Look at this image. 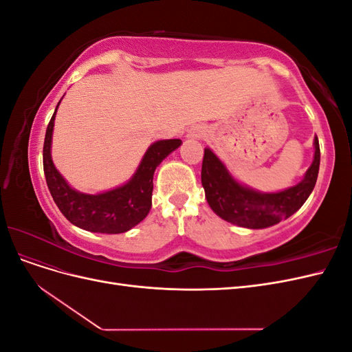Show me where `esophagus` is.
Returning <instances> with one entry per match:
<instances>
[{
    "label": "esophagus",
    "mask_w": 352,
    "mask_h": 352,
    "mask_svg": "<svg viewBox=\"0 0 352 352\" xmlns=\"http://www.w3.org/2000/svg\"><path fill=\"white\" fill-rule=\"evenodd\" d=\"M206 135V129H204V126H201V124H197V126H194L192 129L189 131V133H188V136L190 138V140H201L202 136Z\"/></svg>",
    "instance_id": "esophagus-1"
}]
</instances>
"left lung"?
I'll return each instance as SVG.
<instances>
[{"instance_id": "obj_1", "label": "left lung", "mask_w": 352, "mask_h": 352, "mask_svg": "<svg viewBox=\"0 0 352 352\" xmlns=\"http://www.w3.org/2000/svg\"><path fill=\"white\" fill-rule=\"evenodd\" d=\"M320 167V146L314 136V158L301 182L278 192H260L232 176L225 163L207 146L201 168V182L211 210L232 225L265 229L291 217L302 207L316 186Z\"/></svg>"}]
</instances>
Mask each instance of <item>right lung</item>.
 <instances>
[{"instance_id": "obj_1", "label": "right lung", "mask_w": 352, "mask_h": 352, "mask_svg": "<svg viewBox=\"0 0 352 352\" xmlns=\"http://www.w3.org/2000/svg\"><path fill=\"white\" fill-rule=\"evenodd\" d=\"M60 102L47 127L44 173L50 194L72 225L95 233H123L141 223L153 206V177L163 160L182 145L180 140H162L148 146L140 166L126 184L100 194H83L72 188L51 157L52 132Z\"/></svg>"}]
</instances>
